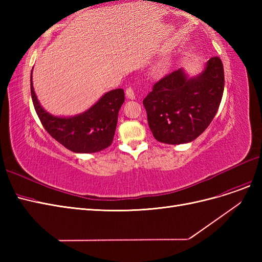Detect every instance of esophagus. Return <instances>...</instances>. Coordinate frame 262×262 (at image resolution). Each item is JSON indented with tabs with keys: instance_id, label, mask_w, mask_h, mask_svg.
<instances>
[{
	"instance_id": "1",
	"label": "esophagus",
	"mask_w": 262,
	"mask_h": 262,
	"mask_svg": "<svg viewBox=\"0 0 262 262\" xmlns=\"http://www.w3.org/2000/svg\"><path fill=\"white\" fill-rule=\"evenodd\" d=\"M125 95L129 99H132V100L136 99V93H134V90L132 87H129V89L125 90Z\"/></svg>"
}]
</instances>
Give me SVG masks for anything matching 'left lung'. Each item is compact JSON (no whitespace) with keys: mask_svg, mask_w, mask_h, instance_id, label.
I'll return each mask as SVG.
<instances>
[{"mask_svg":"<svg viewBox=\"0 0 262 262\" xmlns=\"http://www.w3.org/2000/svg\"><path fill=\"white\" fill-rule=\"evenodd\" d=\"M223 92L219 57L211 58L195 77H188L182 69L164 76L143 100L154 138L173 145L195 140L215 117Z\"/></svg>","mask_w":262,"mask_h":262,"instance_id":"obj_1","label":"left lung"}]
</instances>
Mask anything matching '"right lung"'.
I'll return each instance as SVG.
<instances>
[{"mask_svg":"<svg viewBox=\"0 0 262 262\" xmlns=\"http://www.w3.org/2000/svg\"><path fill=\"white\" fill-rule=\"evenodd\" d=\"M30 93L43 128L68 149L75 153H96L112 145L119 109L124 102L122 89L106 93L89 110L74 117H55L47 113L37 99L33 75H30Z\"/></svg>","mask_w":262,"mask_h":262,"instance_id":"1","label":"right lung"}]
</instances>
